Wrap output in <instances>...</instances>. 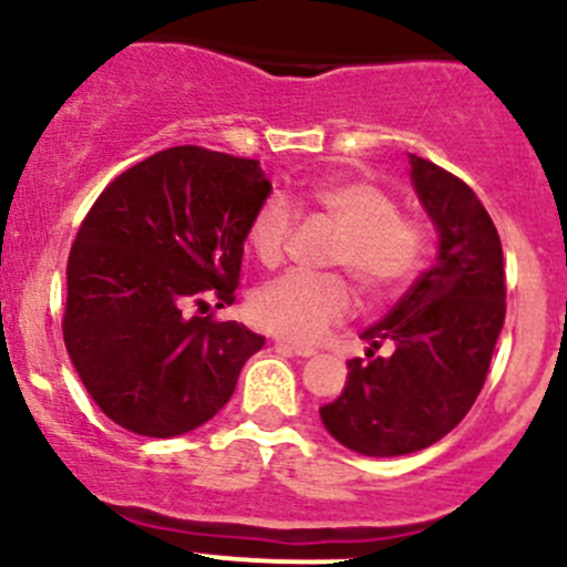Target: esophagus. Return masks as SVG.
Segmentation results:
<instances>
[{"instance_id": "esophagus-1", "label": "esophagus", "mask_w": 567, "mask_h": 567, "mask_svg": "<svg viewBox=\"0 0 567 567\" xmlns=\"http://www.w3.org/2000/svg\"><path fill=\"white\" fill-rule=\"evenodd\" d=\"M277 348H285V351H290L293 353V357H301V359H307V357H316V348L312 346H301V342H290V340H285V337H277Z\"/></svg>"}]
</instances>
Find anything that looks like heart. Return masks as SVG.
<instances>
[{"label": "heart", "instance_id": "1", "mask_svg": "<svg viewBox=\"0 0 567 567\" xmlns=\"http://www.w3.org/2000/svg\"><path fill=\"white\" fill-rule=\"evenodd\" d=\"M301 203L329 216L340 236L329 249V266L357 279L364 299L386 301L403 293L427 251L425 227L398 210V199L364 177H326L301 192ZM293 208L282 197H266L249 216L247 244L262 266L274 268L293 236ZM353 290L342 274L288 271L251 296V318L285 340H318L351 312Z\"/></svg>", "mask_w": 567, "mask_h": 567}]
</instances>
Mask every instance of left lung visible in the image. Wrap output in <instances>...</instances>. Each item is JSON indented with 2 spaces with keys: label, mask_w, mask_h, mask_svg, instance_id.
<instances>
[{
  "label": "left lung",
  "mask_w": 567,
  "mask_h": 567,
  "mask_svg": "<svg viewBox=\"0 0 567 567\" xmlns=\"http://www.w3.org/2000/svg\"><path fill=\"white\" fill-rule=\"evenodd\" d=\"M411 181L439 233L436 262L390 316L362 331L368 359L348 362L340 398L320 409L353 453L392 458L425 450L468 414L505 323L502 241L477 194L447 169L411 156ZM386 344L390 358H375Z\"/></svg>",
  "instance_id": "1"
}]
</instances>
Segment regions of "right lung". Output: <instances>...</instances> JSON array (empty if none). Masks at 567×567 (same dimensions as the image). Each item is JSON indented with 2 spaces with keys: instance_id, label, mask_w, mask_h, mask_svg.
<instances>
[{
  "instance_id": "right-lung-1",
  "label": "right lung",
  "mask_w": 567,
  "mask_h": 567,
  "mask_svg": "<svg viewBox=\"0 0 567 567\" xmlns=\"http://www.w3.org/2000/svg\"><path fill=\"white\" fill-rule=\"evenodd\" d=\"M271 194L255 158L169 147L114 177L68 257L62 337L112 422L169 439L230 400L266 337L238 320L183 316L236 301L249 216Z\"/></svg>"
}]
</instances>
